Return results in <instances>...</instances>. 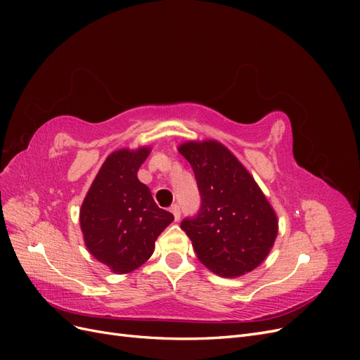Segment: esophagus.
Masks as SVG:
<instances>
[{"label": "esophagus", "mask_w": 360, "mask_h": 360, "mask_svg": "<svg viewBox=\"0 0 360 360\" xmlns=\"http://www.w3.org/2000/svg\"><path fill=\"white\" fill-rule=\"evenodd\" d=\"M169 212L174 214V219L176 221H179L180 219V214H181V212H180V207L177 205V204H174V205H171V209H169Z\"/></svg>", "instance_id": "obj_1"}]
</instances>
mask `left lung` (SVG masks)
Instances as JSON below:
<instances>
[{
  "label": "left lung",
  "mask_w": 360,
  "mask_h": 360,
  "mask_svg": "<svg viewBox=\"0 0 360 360\" xmlns=\"http://www.w3.org/2000/svg\"><path fill=\"white\" fill-rule=\"evenodd\" d=\"M195 174L201 205L180 226L201 263L224 278L240 276L263 263L278 234V219L255 180L231 151L216 141L179 148Z\"/></svg>",
  "instance_id": "8db88e82"
}]
</instances>
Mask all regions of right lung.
Instances as JSON below:
<instances>
[{"mask_svg": "<svg viewBox=\"0 0 360 360\" xmlns=\"http://www.w3.org/2000/svg\"><path fill=\"white\" fill-rule=\"evenodd\" d=\"M150 148L108 156L81 207V228L90 254L115 274H129L151 257L158 236L174 221L159 209L136 172Z\"/></svg>", "mask_w": 360, "mask_h": 360, "instance_id": "add662e5", "label": "right lung"}]
</instances>
